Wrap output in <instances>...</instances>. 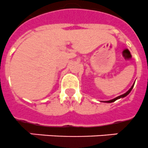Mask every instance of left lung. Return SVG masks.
Here are the masks:
<instances>
[{
  "mask_svg": "<svg viewBox=\"0 0 148 148\" xmlns=\"http://www.w3.org/2000/svg\"><path fill=\"white\" fill-rule=\"evenodd\" d=\"M134 84H133V85H132V87H131V88L129 89V90H128L127 91V92H126L125 93H124V94L121 95V96H119V97H116V98H114V99H111V100H109V101H103V102H104V103H113V102H115V101H116V100H117V99H120V98H124V97H125L126 96H128V95L129 94V93H130L131 91H132V89H133V87H134Z\"/></svg>",
  "mask_w": 148,
  "mask_h": 148,
  "instance_id": "1",
  "label": "left lung"
}]
</instances>
